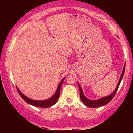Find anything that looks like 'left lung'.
<instances>
[{
  "mask_svg": "<svg viewBox=\"0 0 133 133\" xmlns=\"http://www.w3.org/2000/svg\"><path fill=\"white\" fill-rule=\"evenodd\" d=\"M125 65H126V63L125 64V65H124L122 74H121V75L120 79L119 80V82H118V83L117 84L116 89H115V90L111 94L108 95L107 97H104L103 98H101L98 99H97V100L89 99L87 98L85 96H84L81 86L79 85V84L78 83V86H79V92H80V98H81V101L83 102V103L87 107H91V108H96V107H99L102 106L104 105H106V104H107L109 102H110L112 99V98H114L115 93H116L118 89V87H119V86L121 82L122 79L124 72H125Z\"/></svg>",
  "mask_w": 133,
  "mask_h": 133,
  "instance_id": "obj_1",
  "label": "left lung"
}]
</instances>
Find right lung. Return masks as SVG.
<instances>
[{
	"label": "right lung",
	"mask_w": 133,
	"mask_h": 133,
	"mask_svg": "<svg viewBox=\"0 0 133 133\" xmlns=\"http://www.w3.org/2000/svg\"><path fill=\"white\" fill-rule=\"evenodd\" d=\"M66 77H64L62 80L61 81V82L59 83L58 84L57 89L56 90V92L55 94H54L51 97L47 99L46 100H42V101H37V100H34L32 99H30L29 98L27 97L26 96H25L23 93L20 91L19 89L18 88V87H16L17 90H18V91L19 92V95H21V97L22 98V99L31 105H32L34 106L38 107H43V108H47V107H50L57 102V101L59 99V95H60V90L61 88V86L62 83H63V82Z\"/></svg>",
	"instance_id": "obj_1"
}]
</instances>
